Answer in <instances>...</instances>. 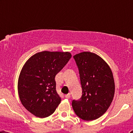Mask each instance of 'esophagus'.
Segmentation results:
<instances>
[{
    "label": "esophagus",
    "mask_w": 133,
    "mask_h": 133,
    "mask_svg": "<svg viewBox=\"0 0 133 133\" xmlns=\"http://www.w3.org/2000/svg\"><path fill=\"white\" fill-rule=\"evenodd\" d=\"M65 97L66 98L69 99V98L71 97V94H70V93H68V94H67V95H65Z\"/></svg>",
    "instance_id": "34e87169"
}]
</instances>
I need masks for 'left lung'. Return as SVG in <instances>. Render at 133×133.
I'll return each mask as SVG.
<instances>
[{"mask_svg": "<svg viewBox=\"0 0 133 133\" xmlns=\"http://www.w3.org/2000/svg\"><path fill=\"white\" fill-rule=\"evenodd\" d=\"M73 58L78 68L82 95L79 100H73V109L82 120H96L106 112L113 100L112 71L104 59L91 52H82Z\"/></svg>", "mask_w": 133, "mask_h": 133, "instance_id": "obj_1", "label": "left lung"}]
</instances>
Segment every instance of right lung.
Listing matches in <instances>:
<instances>
[{"label":"right lung","mask_w":133,"mask_h":133,"mask_svg":"<svg viewBox=\"0 0 133 133\" xmlns=\"http://www.w3.org/2000/svg\"><path fill=\"white\" fill-rule=\"evenodd\" d=\"M71 58L69 52L44 51L27 60L18 77V92L29 112L42 118L55 112L61 102L55 78Z\"/></svg>","instance_id":"1"}]
</instances>
